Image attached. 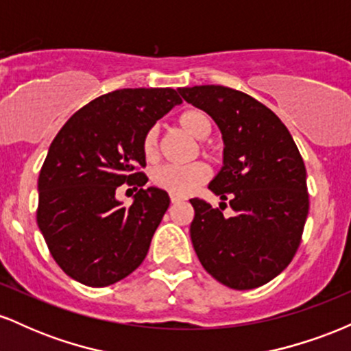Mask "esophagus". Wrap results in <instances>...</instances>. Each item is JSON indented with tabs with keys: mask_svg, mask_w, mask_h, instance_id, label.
Segmentation results:
<instances>
[{
	"mask_svg": "<svg viewBox=\"0 0 351 351\" xmlns=\"http://www.w3.org/2000/svg\"><path fill=\"white\" fill-rule=\"evenodd\" d=\"M170 201H171L173 204H175V203H180L181 198H178V196H175V195H171V196H170Z\"/></svg>",
	"mask_w": 351,
	"mask_h": 351,
	"instance_id": "obj_1",
	"label": "esophagus"
}]
</instances>
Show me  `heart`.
Masks as SVG:
<instances>
[{
  "mask_svg": "<svg viewBox=\"0 0 351 351\" xmlns=\"http://www.w3.org/2000/svg\"><path fill=\"white\" fill-rule=\"evenodd\" d=\"M178 125L186 134L195 138H204L211 132V120L199 108H189L178 117ZM142 150L145 158L152 160L156 155V130L150 128L142 140ZM209 170L203 163H191L178 167V165H163L153 171V181L160 188L167 189L175 196H184L195 191L199 184L208 180Z\"/></svg>",
  "mask_w": 351,
  "mask_h": 351,
  "instance_id": "obj_1",
  "label": "heart"
}]
</instances>
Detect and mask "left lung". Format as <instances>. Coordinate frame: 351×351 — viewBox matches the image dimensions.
I'll return each mask as SVG.
<instances>
[{
  "label": "left lung",
  "mask_w": 351,
  "mask_h": 351,
  "mask_svg": "<svg viewBox=\"0 0 351 351\" xmlns=\"http://www.w3.org/2000/svg\"><path fill=\"white\" fill-rule=\"evenodd\" d=\"M178 90L223 134V168L208 188L234 211L226 217L221 206L189 199L196 256L228 287H261L291 264L307 221V171L299 148L279 117L244 92L223 86Z\"/></svg>",
  "instance_id": "obj_1"
}]
</instances>
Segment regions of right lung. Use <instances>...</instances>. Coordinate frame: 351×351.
I'll list each match as a JSON object with an SVG mask.
<instances>
[{
	"label": "right lung",
	"instance_id": "right-lung-1",
	"mask_svg": "<svg viewBox=\"0 0 351 351\" xmlns=\"http://www.w3.org/2000/svg\"><path fill=\"white\" fill-rule=\"evenodd\" d=\"M180 104L170 87L120 88L75 112L52 140L38 180V226L74 280L107 287L143 263L170 196L143 188L142 140ZM123 182L141 188L128 208L114 196Z\"/></svg>",
	"mask_w": 351,
	"mask_h": 351
}]
</instances>
